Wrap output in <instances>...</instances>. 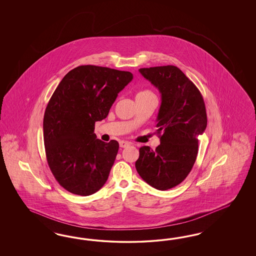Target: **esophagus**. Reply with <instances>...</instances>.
Wrapping results in <instances>:
<instances>
[{
	"label": "esophagus",
	"mask_w": 256,
	"mask_h": 256,
	"mask_svg": "<svg viewBox=\"0 0 256 256\" xmlns=\"http://www.w3.org/2000/svg\"><path fill=\"white\" fill-rule=\"evenodd\" d=\"M119 144H120V148H128L130 144L128 142H126V140H121L120 142H119Z\"/></svg>",
	"instance_id": "34e87169"
}]
</instances>
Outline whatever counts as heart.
I'll return each instance as SVG.
<instances>
[{
  "label": "heart",
  "mask_w": 256,
  "mask_h": 256,
  "mask_svg": "<svg viewBox=\"0 0 256 256\" xmlns=\"http://www.w3.org/2000/svg\"><path fill=\"white\" fill-rule=\"evenodd\" d=\"M151 94H154L152 93V91L150 90H144V91H140L137 94V96H151Z\"/></svg>",
  "instance_id": "heart-1"
}]
</instances>
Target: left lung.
<instances>
[{
	"label": "left lung",
	"mask_w": 256,
	"mask_h": 256,
	"mask_svg": "<svg viewBox=\"0 0 256 256\" xmlns=\"http://www.w3.org/2000/svg\"><path fill=\"white\" fill-rule=\"evenodd\" d=\"M139 71L162 94L156 118L160 144L155 150L146 146L140 148L135 167L150 186L167 190L179 185L194 167L198 136L208 124L206 105L199 89L178 66Z\"/></svg>",
	"instance_id": "8db88e82"
}]
</instances>
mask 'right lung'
I'll return each mask as SVG.
<instances>
[{
    "label": "right lung",
    "instance_id": "obj_1",
    "mask_svg": "<svg viewBox=\"0 0 256 256\" xmlns=\"http://www.w3.org/2000/svg\"><path fill=\"white\" fill-rule=\"evenodd\" d=\"M132 78L128 71L80 66L62 78L48 101L43 120L46 162L71 194L88 196L106 183L119 144L96 139L94 124L107 117Z\"/></svg>",
    "mask_w": 256,
    "mask_h": 256
}]
</instances>
